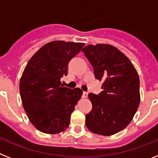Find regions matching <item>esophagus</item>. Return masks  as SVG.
Wrapping results in <instances>:
<instances>
[{
	"label": "esophagus",
	"mask_w": 158,
	"mask_h": 158,
	"mask_svg": "<svg viewBox=\"0 0 158 158\" xmlns=\"http://www.w3.org/2000/svg\"><path fill=\"white\" fill-rule=\"evenodd\" d=\"M88 96V93H86V92H83V94H82V97L83 98H86Z\"/></svg>",
	"instance_id": "34e87169"
}]
</instances>
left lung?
Listing matches in <instances>:
<instances>
[{
	"label": "left lung",
	"mask_w": 158,
	"mask_h": 158,
	"mask_svg": "<svg viewBox=\"0 0 158 158\" xmlns=\"http://www.w3.org/2000/svg\"><path fill=\"white\" fill-rule=\"evenodd\" d=\"M82 52L95 77L103 81L100 94H89L93 108L86 115V127L97 135H115L128 126L139 106L138 72L123 53L109 44H89Z\"/></svg>",
	"instance_id": "obj_1"
}]
</instances>
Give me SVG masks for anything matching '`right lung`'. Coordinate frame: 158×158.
Here are the masks:
<instances>
[{"label":"right lung","instance_id":"right-lung-1","mask_svg":"<svg viewBox=\"0 0 158 158\" xmlns=\"http://www.w3.org/2000/svg\"><path fill=\"white\" fill-rule=\"evenodd\" d=\"M85 43L53 41L31 58L19 81L23 109L35 127L45 134H58L69 125L71 114L80 100L81 89L61 85L68 74V64Z\"/></svg>","mask_w":158,"mask_h":158}]
</instances>
